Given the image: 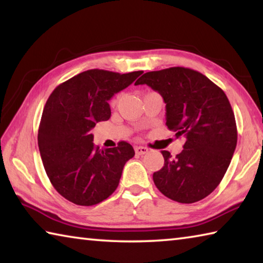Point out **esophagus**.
<instances>
[{
	"instance_id": "esophagus-1",
	"label": "esophagus",
	"mask_w": 263,
	"mask_h": 263,
	"mask_svg": "<svg viewBox=\"0 0 263 263\" xmlns=\"http://www.w3.org/2000/svg\"><path fill=\"white\" fill-rule=\"evenodd\" d=\"M135 151L138 155H144L148 152V148L145 147V146H136Z\"/></svg>"
}]
</instances>
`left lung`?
Returning a JSON list of instances; mask_svg holds the SVG:
<instances>
[{
  "label": "left lung",
  "mask_w": 263,
  "mask_h": 263,
  "mask_svg": "<svg viewBox=\"0 0 263 263\" xmlns=\"http://www.w3.org/2000/svg\"><path fill=\"white\" fill-rule=\"evenodd\" d=\"M136 84H147L166 103V125L184 138L173 158L162 151L163 167L153 174L157 188L179 203L205 198L224 177L238 140L234 114L225 92L197 70L171 67L145 73Z\"/></svg>",
  "instance_id": "1"
}]
</instances>
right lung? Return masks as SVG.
Wrapping results in <instances>:
<instances>
[{
  "instance_id": "obj_1",
  "label": "right lung",
  "mask_w": 263,
  "mask_h": 263,
  "mask_svg": "<svg viewBox=\"0 0 263 263\" xmlns=\"http://www.w3.org/2000/svg\"><path fill=\"white\" fill-rule=\"evenodd\" d=\"M142 73L89 69L59 84L48 97L39 124V152L52 185L69 202L95 205L117 189L135 149L126 141L100 149L90 131L110 118L111 97Z\"/></svg>"
}]
</instances>
